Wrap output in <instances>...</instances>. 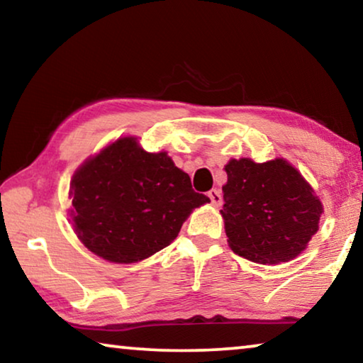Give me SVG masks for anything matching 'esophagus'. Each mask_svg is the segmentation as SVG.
<instances>
[{
	"label": "esophagus",
	"mask_w": 363,
	"mask_h": 363,
	"mask_svg": "<svg viewBox=\"0 0 363 363\" xmlns=\"http://www.w3.org/2000/svg\"><path fill=\"white\" fill-rule=\"evenodd\" d=\"M206 195H208V199H210V202H211L213 206H220L221 205V194H220V191H218V189H211V191Z\"/></svg>",
	"instance_id": "34e87169"
}]
</instances>
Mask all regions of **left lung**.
<instances>
[{"mask_svg":"<svg viewBox=\"0 0 363 363\" xmlns=\"http://www.w3.org/2000/svg\"><path fill=\"white\" fill-rule=\"evenodd\" d=\"M224 169L228 182L221 216L234 254L262 264L301 255L318 231L323 213L301 172L284 158L267 163L233 158Z\"/></svg>","mask_w":363,"mask_h":363,"instance_id":"8db88e82","label":"left lung"}]
</instances>
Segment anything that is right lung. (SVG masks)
Listing matches in <instances>:
<instances>
[{
    "instance_id": "obj_1",
    "label": "right lung",
    "mask_w": 363,
    "mask_h": 363,
    "mask_svg": "<svg viewBox=\"0 0 363 363\" xmlns=\"http://www.w3.org/2000/svg\"><path fill=\"white\" fill-rule=\"evenodd\" d=\"M69 197L77 238L111 263H135L177 238L194 208L210 202L166 152L121 137L74 172Z\"/></svg>"
}]
</instances>
